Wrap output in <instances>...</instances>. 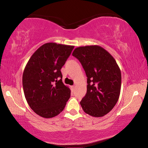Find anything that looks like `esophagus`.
<instances>
[{"label": "esophagus", "instance_id": "obj_1", "mask_svg": "<svg viewBox=\"0 0 148 148\" xmlns=\"http://www.w3.org/2000/svg\"><path fill=\"white\" fill-rule=\"evenodd\" d=\"M71 89H72V91H74V89H75V86H73L71 87Z\"/></svg>", "mask_w": 148, "mask_h": 148}]
</instances>
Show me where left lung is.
I'll return each mask as SVG.
<instances>
[{
	"label": "left lung",
	"instance_id": "obj_1",
	"mask_svg": "<svg viewBox=\"0 0 148 148\" xmlns=\"http://www.w3.org/2000/svg\"><path fill=\"white\" fill-rule=\"evenodd\" d=\"M72 56L79 60L87 77V93L80 102L86 114L105 116L118 101L121 86V71L116 60L100 46L75 48Z\"/></svg>",
	"mask_w": 148,
	"mask_h": 148
}]
</instances>
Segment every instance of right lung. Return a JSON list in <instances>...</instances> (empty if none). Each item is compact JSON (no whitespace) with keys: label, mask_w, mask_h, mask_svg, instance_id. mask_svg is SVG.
Returning a JSON list of instances; mask_svg holds the SVG:
<instances>
[{"label":"right lung","mask_w":148,"mask_h":148,"mask_svg":"<svg viewBox=\"0 0 148 148\" xmlns=\"http://www.w3.org/2000/svg\"><path fill=\"white\" fill-rule=\"evenodd\" d=\"M74 46L49 42L36 50L23 73L25 97L31 108L44 118H51L64 110L71 89L62 81L61 69Z\"/></svg>","instance_id":"1"}]
</instances>
